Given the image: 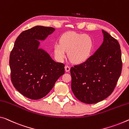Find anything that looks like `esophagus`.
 I'll use <instances>...</instances> for the list:
<instances>
[{
  "label": "esophagus",
  "mask_w": 129,
  "mask_h": 129,
  "mask_svg": "<svg viewBox=\"0 0 129 129\" xmlns=\"http://www.w3.org/2000/svg\"><path fill=\"white\" fill-rule=\"evenodd\" d=\"M70 67L69 66H65V71H66V72H69V71H70Z\"/></svg>",
  "instance_id": "34e87169"
}]
</instances>
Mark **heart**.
Returning a JSON list of instances; mask_svg holds the SVG:
<instances>
[{
	"label": "heart",
	"instance_id": "obj_1",
	"mask_svg": "<svg viewBox=\"0 0 129 129\" xmlns=\"http://www.w3.org/2000/svg\"><path fill=\"white\" fill-rule=\"evenodd\" d=\"M93 40L89 35L80 34L73 31L64 33L60 37L59 43L53 46L55 58L62 62L67 56L71 62L80 64L86 61L92 55Z\"/></svg>",
	"mask_w": 129,
	"mask_h": 129
}]
</instances>
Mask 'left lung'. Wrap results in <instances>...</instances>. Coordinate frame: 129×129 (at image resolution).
<instances>
[{"mask_svg": "<svg viewBox=\"0 0 129 129\" xmlns=\"http://www.w3.org/2000/svg\"><path fill=\"white\" fill-rule=\"evenodd\" d=\"M104 41L85 62L70 69L71 90L81 102L94 104L103 100L114 91L121 74L120 45L103 30Z\"/></svg>", "mask_w": 129, "mask_h": 129, "instance_id": "1", "label": "left lung"}]
</instances>
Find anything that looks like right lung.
<instances>
[{
  "label": "right lung",
  "mask_w": 129,
  "mask_h": 129,
  "mask_svg": "<svg viewBox=\"0 0 129 129\" xmlns=\"http://www.w3.org/2000/svg\"><path fill=\"white\" fill-rule=\"evenodd\" d=\"M55 29L36 26L17 37L10 55L11 80L14 88L26 98L37 100L50 92L64 73V64L56 63L42 49L37 40H44Z\"/></svg>",
  "instance_id": "right-lung-1"
}]
</instances>
